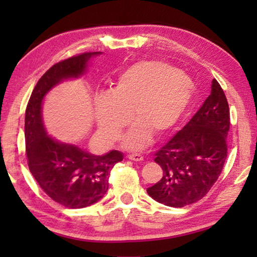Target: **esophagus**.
<instances>
[{
	"label": "esophagus",
	"instance_id": "1",
	"mask_svg": "<svg viewBox=\"0 0 257 257\" xmlns=\"http://www.w3.org/2000/svg\"><path fill=\"white\" fill-rule=\"evenodd\" d=\"M128 159L132 160V161H143L144 157L139 153H132V154H130V156H128Z\"/></svg>",
	"mask_w": 257,
	"mask_h": 257
}]
</instances>
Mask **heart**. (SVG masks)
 Wrapping results in <instances>:
<instances>
[{"mask_svg": "<svg viewBox=\"0 0 257 257\" xmlns=\"http://www.w3.org/2000/svg\"><path fill=\"white\" fill-rule=\"evenodd\" d=\"M194 83L186 73L159 59L139 61L118 73L110 91L94 96V117L101 135L117 140L127 124L122 146L139 151L152 142L153 132L165 135L174 127L192 103Z\"/></svg>", "mask_w": 257, "mask_h": 257, "instance_id": "1", "label": "heart"}]
</instances>
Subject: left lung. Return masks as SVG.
Listing matches in <instances>:
<instances>
[{
    "instance_id": "8db88e82",
    "label": "left lung",
    "mask_w": 257,
    "mask_h": 257,
    "mask_svg": "<svg viewBox=\"0 0 257 257\" xmlns=\"http://www.w3.org/2000/svg\"><path fill=\"white\" fill-rule=\"evenodd\" d=\"M229 106L216 79L212 91L188 124L156 153L163 178L147 188L165 206L191 205L205 196L221 174L227 158Z\"/></svg>"
}]
</instances>
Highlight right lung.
<instances>
[{
  "mask_svg": "<svg viewBox=\"0 0 257 257\" xmlns=\"http://www.w3.org/2000/svg\"><path fill=\"white\" fill-rule=\"evenodd\" d=\"M100 54L85 52L51 66L37 82L27 105L24 135L28 166L47 195L69 208H84L99 201L108 189L111 170L124 157L115 150L97 156L75 144L52 138L45 128L42 106L56 85L80 78L91 57Z\"/></svg>",
  "mask_w": 257,
  "mask_h": 257,
  "instance_id": "1",
  "label": "right lung"
}]
</instances>
